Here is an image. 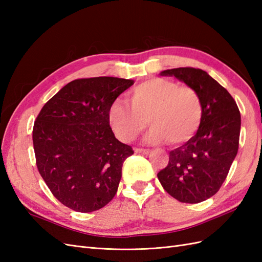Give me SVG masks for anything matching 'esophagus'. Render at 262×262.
<instances>
[{
	"mask_svg": "<svg viewBox=\"0 0 262 262\" xmlns=\"http://www.w3.org/2000/svg\"><path fill=\"white\" fill-rule=\"evenodd\" d=\"M134 150H136V153L138 154H148L150 152V150L147 148H136Z\"/></svg>",
	"mask_w": 262,
	"mask_h": 262,
	"instance_id": "esophagus-1",
	"label": "esophagus"
}]
</instances>
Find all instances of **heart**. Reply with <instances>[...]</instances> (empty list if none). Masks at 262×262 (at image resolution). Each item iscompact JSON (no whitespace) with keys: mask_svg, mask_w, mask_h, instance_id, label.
<instances>
[{"mask_svg":"<svg viewBox=\"0 0 262 262\" xmlns=\"http://www.w3.org/2000/svg\"><path fill=\"white\" fill-rule=\"evenodd\" d=\"M129 105L116 100L108 109V121L123 142L136 139L149 123L150 143L185 144L199 130L203 102L192 86L153 77L137 85L128 94Z\"/></svg>","mask_w":262,"mask_h":262,"instance_id":"1","label":"heart"}]
</instances>
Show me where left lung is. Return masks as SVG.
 <instances>
[{"mask_svg":"<svg viewBox=\"0 0 262 262\" xmlns=\"http://www.w3.org/2000/svg\"><path fill=\"white\" fill-rule=\"evenodd\" d=\"M161 74L175 76L199 93L203 119L191 140L170 150L157 177L178 201L199 203L219 191L238 152L239 109L232 95L201 69L177 68Z\"/></svg>","mask_w":262,"mask_h":262,"instance_id":"obj_1","label":"left lung"}]
</instances>
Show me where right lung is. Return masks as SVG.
<instances>
[{
  "mask_svg": "<svg viewBox=\"0 0 262 262\" xmlns=\"http://www.w3.org/2000/svg\"><path fill=\"white\" fill-rule=\"evenodd\" d=\"M132 80L99 76L67 84L46 102L33 129L36 165L66 207L89 213L117 193L130 145L115 138L108 109Z\"/></svg>",
  "mask_w": 262,
  "mask_h": 262,
  "instance_id": "right-lung-1",
  "label": "right lung"
}]
</instances>
